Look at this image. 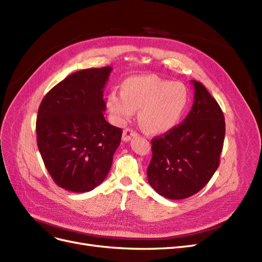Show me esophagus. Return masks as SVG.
<instances>
[{
	"label": "esophagus",
	"mask_w": 262,
	"mask_h": 262,
	"mask_svg": "<svg viewBox=\"0 0 262 262\" xmlns=\"http://www.w3.org/2000/svg\"><path fill=\"white\" fill-rule=\"evenodd\" d=\"M137 136H138V133L136 131H134L133 129L128 128V129H124V131L122 133V140L124 142H128L129 140H131V138L137 137Z\"/></svg>",
	"instance_id": "34e87169"
}]
</instances>
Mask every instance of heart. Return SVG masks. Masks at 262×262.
<instances>
[{
  "mask_svg": "<svg viewBox=\"0 0 262 262\" xmlns=\"http://www.w3.org/2000/svg\"><path fill=\"white\" fill-rule=\"evenodd\" d=\"M190 102L185 84L155 75L132 76L121 84V94L110 92L106 107L115 123L123 125L138 112V121L148 134L172 130L184 117Z\"/></svg>",
  "mask_w": 262,
  "mask_h": 262,
  "instance_id": "b5f03b06",
  "label": "heart"
}]
</instances>
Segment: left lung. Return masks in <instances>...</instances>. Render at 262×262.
<instances>
[{"label":"left lung","instance_id":"left-lung-1","mask_svg":"<svg viewBox=\"0 0 262 262\" xmlns=\"http://www.w3.org/2000/svg\"><path fill=\"white\" fill-rule=\"evenodd\" d=\"M193 105L179 125L154 138L147 180L167 199L180 200L199 192L220 165L225 137L224 115L207 89L196 81Z\"/></svg>","mask_w":262,"mask_h":262}]
</instances>
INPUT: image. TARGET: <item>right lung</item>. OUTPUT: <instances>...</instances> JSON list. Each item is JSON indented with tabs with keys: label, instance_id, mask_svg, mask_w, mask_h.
I'll use <instances>...</instances> for the list:
<instances>
[{
	"label": "right lung",
	"instance_id": "obj_1",
	"mask_svg": "<svg viewBox=\"0 0 262 262\" xmlns=\"http://www.w3.org/2000/svg\"><path fill=\"white\" fill-rule=\"evenodd\" d=\"M112 68L86 69L51 89L38 109L37 145L59 187L89 192L112 168L122 130L106 121L104 89Z\"/></svg>",
	"mask_w": 262,
	"mask_h": 262
}]
</instances>
